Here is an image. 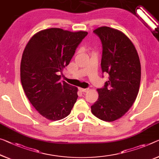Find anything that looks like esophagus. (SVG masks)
<instances>
[{
	"instance_id": "esophagus-1",
	"label": "esophagus",
	"mask_w": 159,
	"mask_h": 159,
	"mask_svg": "<svg viewBox=\"0 0 159 159\" xmlns=\"http://www.w3.org/2000/svg\"><path fill=\"white\" fill-rule=\"evenodd\" d=\"M79 90L82 92H88L89 89H84V88H79Z\"/></svg>"
}]
</instances>
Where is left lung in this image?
<instances>
[{"label": "left lung", "instance_id": "left-lung-1", "mask_svg": "<svg viewBox=\"0 0 159 159\" xmlns=\"http://www.w3.org/2000/svg\"><path fill=\"white\" fill-rule=\"evenodd\" d=\"M102 43V72L108 73L104 87L97 89L99 97L91 107L101 120L114 121L132 107L141 82V63L135 46L121 31L102 26L95 29Z\"/></svg>", "mask_w": 159, "mask_h": 159}]
</instances>
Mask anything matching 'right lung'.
Here are the masks:
<instances>
[{"instance_id": "add662e5", "label": "right lung", "mask_w": 159, "mask_h": 159, "mask_svg": "<svg viewBox=\"0 0 159 159\" xmlns=\"http://www.w3.org/2000/svg\"><path fill=\"white\" fill-rule=\"evenodd\" d=\"M87 35L86 31L45 29L25 46L20 62L22 86L32 105L49 120L65 118L77 101V87L60 82L59 75Z\"/></svg>"}]
</instances>
